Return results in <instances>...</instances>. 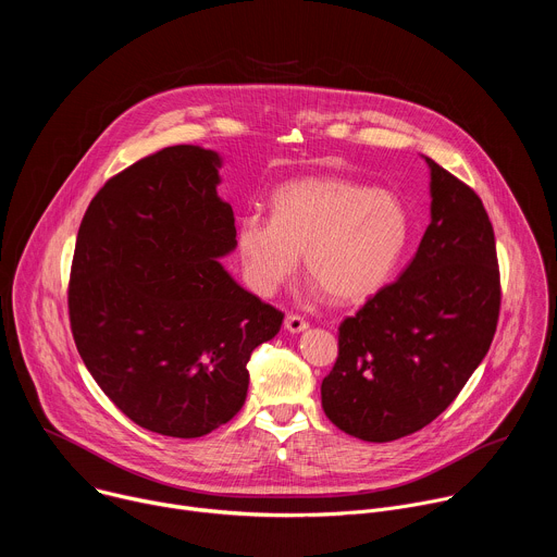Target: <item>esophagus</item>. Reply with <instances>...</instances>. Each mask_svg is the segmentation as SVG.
Masks as SVG:
<instances>
[{"mask_svg":"<svg viewBox=\"0 0 557 557\" xmlns=\"http://www.w3.org/2000/svg\"><path fill=\"white\" fill-rule=\"evenodd\" d=\"M284 329H286L288 333L297 335V333H304V331L308 329V322L304 320V317H299V314H286V320H284Z\"/></svg>","mask_w":557,"mask_h":557,"instance_id":"1","label":"esophagus"}]
</instances>
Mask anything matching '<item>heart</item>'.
Returning a JSON list of instances; mask_svg holds the SVG:
<instances>
[{
	"mask_svg": "<svg viewBox=\"0 0 557 557\" xmlns=\"http://www.w3.org/2000/svg\"><path fill=\"white\" fill-rule=\"evenodd\" d=\"M410 237L404 202L389 191L368 189L339 176H312L280 187L273 218L247 213L235 249L247 284L271 295L297 269L337 301L372 295L399 262Z\"/></svg>",
	"mask_w": 557,
	"mask_h": 557,
	"instance_id": "1",
	"label": "heart"
}]
</instances>
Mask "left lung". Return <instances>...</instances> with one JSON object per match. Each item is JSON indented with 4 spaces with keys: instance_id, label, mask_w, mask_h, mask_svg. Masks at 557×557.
<instances>
[{
    "instance_id": "left-lung-1",
    "label": "left lung",
    "mask_w": 557,
    "mask_h": 557,
    "mask_svg": "<svg viewBox=\"0 0 557 557\" xmlns=\"http://www.w3.org/2000/svg\"><path fill=\"white\" fill-rule=\"evenodd\" d=\"M430 224L399 280L339 326L322 408L346 434L387 443L419 432L485 359L500 310L496 240L483 200L432 158Z\"/></svg>"
}]
</instances>
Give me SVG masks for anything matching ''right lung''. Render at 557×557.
I'll list each match as a JSON object with an SVG mask.
<instances>
[{
    "mask_svg": "<svg viewBox=\"0 0 557 557\" xmlns=\"http://www.w3.org/2000/svg\"><path fill=\"white\" fill-rule=\"evenodd\" d=\"M222 156L174 145L110 178L78 226L70 326L86 368L136 425L198 438L245 406L251 352L284 314L222 267L235 218Z\"/></svg>",
    "mask_w": 557,
    "mask_h": 557,
    "instance_id": "1",
    "label": "right lung"
}]
</instances>
